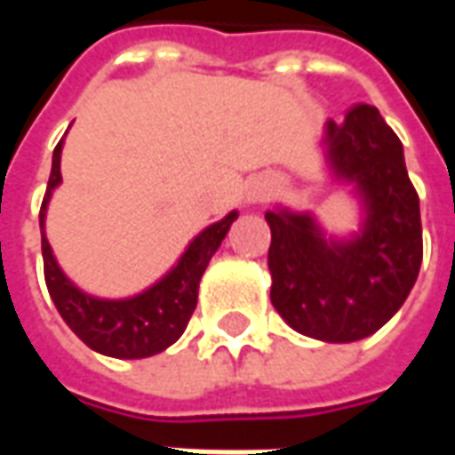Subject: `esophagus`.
Listing matches in <instances>:
<instances>
[{"instance_id":"obj_1","label":"esophagus","mask_w":455,"mask_h":455,"mask_svg":"<svg viewBox=\"0 0 455 455\" xmlns=\"http://www.w3.org/2000/svg\"><path fill=\"white\" fill-rule=\"evenodd\" d=\"M270 195V182L267 180H256V182H251V188L246 192V199L253 204V202H263V199Z\"/></svg>"}]
</instances>
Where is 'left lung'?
Masks as SVG:
<instances>
[{
	"instance_id": "1",
	"label": "left lung",
	"mask_w": 455,
	"mask_h": 455,
	"mask_svg": "<svg viewBox=\"0 0 455 455\" xmlns=\"http://www.w3.org/2000/svg\"><path fill=\"white\" fill-rule=\"evenodd\" d=\"M322 143L334 178L361 199V231L334 238L309 212H266L270 299L299 334L351 343L387 324L417 283L419 197L397 133L371 104H355L343 124L326 121Z\"/></svg>"
}]
</instances>
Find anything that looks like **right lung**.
<instances>
[{
    "label": "right lung",
    "mask_w": 455,
    "mask_h": 455,
    "mask_svg": "<svg viewBox=\"0 0 455 455\" xmlns=\"http://www.w3.org/2000/svg\"><path fill=\"white\" fill-rule=\"evenodd\" d=\"M60 153L63 140L53 150V168L48 178L44 204H41V251H44L45 285L51 292L55 309L60 312L65 324L73 329L80 341L92 351L112 358H148L165 351L178 341L195 307H197L199 280L207 270L209 260L217 253L221 241L236 221L238 212H228L227 217L207 227L202 234L189 241L178 266H172L168 275H163L139 295L124 299H102L83 292L70 277L65 275L53 256V248L45 238V209L53 189L63 182L60 175Z\"/></svg>",
    "instance_id": "1"
}]
</instances>
